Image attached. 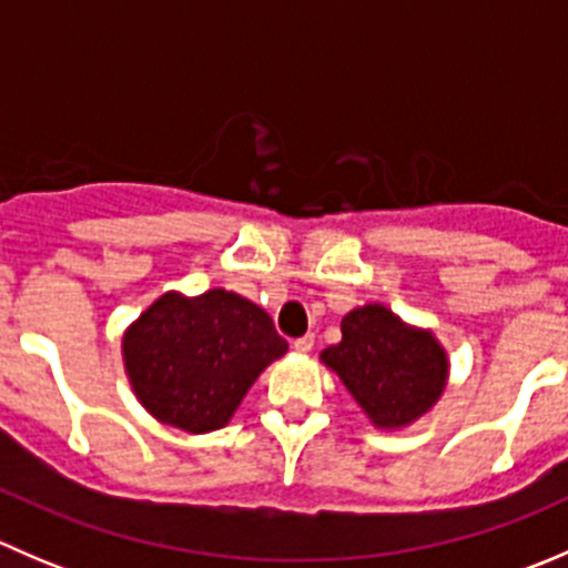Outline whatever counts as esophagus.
<instances>
[{
	"label": "esophagus",
	"instance_id": "obj_1",
	"mask_svg": "<svg viewBox=\"0 0 568 568\" xmlns=\"http://www.w3.org/2000/svg\"><path fill=\"white\" fill-rule=\"evenodd\" d=\"M313 343H316V337H313V335L296 337V341H294V352H300V354L313 352Z\"/></svg>",
	"mask_w": 568,
	"mask_h": 568
}]
</instances>
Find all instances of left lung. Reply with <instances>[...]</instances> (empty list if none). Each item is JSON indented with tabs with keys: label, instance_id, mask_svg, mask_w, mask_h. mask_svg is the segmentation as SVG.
<instances>
[{
	"label": "left lung",
	"instance_id": "8db88e82",
	"mask_svg": "<svg viewBox=\"0 0 568 568\" xmlns=\"http://www.w3.org/2000/svg\"><path fill=\"white\" fill-rule=\"evenodd\" d=\"M343 341L321 352L346 390L379 428H398L432 409L448 382L437 337L404 324L385 305H365L341 321Z\"/></svg>",
	"mask_w": 568,
	"mask_h": 568
}]
</instances>
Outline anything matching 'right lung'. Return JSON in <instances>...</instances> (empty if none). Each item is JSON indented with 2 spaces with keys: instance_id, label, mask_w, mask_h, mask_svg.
Listing matches in <instances>:
<instances>
[{
  "instance_id": "add662e5",
  "label": "right lung",
  "mask_w": 568,
  "mask_h": 568,
  "mask_svg": "<svg viewBox=\"0 0 568 568\" xmlns=\"http://www.w3.org/2000/svg\"><path fill=\"white\" fill-rule=\"evenodd\" d=\"M288 352L266 311L233 291L164 294L123 337L125 374L156 420L222 428L268 363Z\"/></svg>"
}]
</instances>
